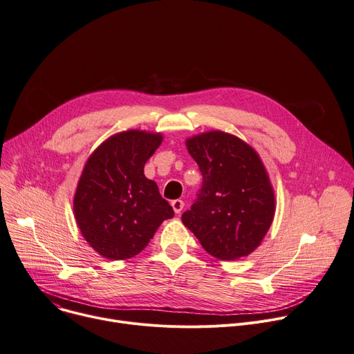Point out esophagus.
Returning a JSON list of instances; mask_svg holds the SVG:
<instances>
[{
	"instance_id": "34e87169",
	"label": "esophagus",
	"mask_w": 354,
	"mask_h": 354,
	"mask_svg": "<svg viewBox=\"0 0 354 354\" xmlns=\"http://www.w3.org/2000/svg\"><path fill=\"white\" fill-rule=\"evenodd\" d=\"M171 205H172V209H174V212H175V213H180V212L183 210V206H185L183 201H180V199H175V201H172V202H171Z\"/></svg>"
}]
</instances>
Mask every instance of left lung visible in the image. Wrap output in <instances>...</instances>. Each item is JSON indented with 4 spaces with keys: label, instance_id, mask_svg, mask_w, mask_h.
Returning a JSON list of instances; mask_svg holds the SVG:
<instances>
[{
    "label": "left lung",
    "instance_id": "left-lung-1",
    "mask_svg": "<svg viewBox=\"0 0 354 354\" xmlns=\"http://www.w3.org/2000/svg\"><path fill=\"white\" fill-rule=\"evenodd\" d=\"M202 174V186L182 223L202 247L223 261L248 255L267 234L275 212L274 192L257 152L221 131L186 141Z\"/></svg>",
    "mask_w": 354,
    "mask_h": 354
}]
</instances>
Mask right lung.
<instances>
[{
    "label": "right lung",
    "instance_id": "add662e5",
    "mask_svg": "<svg viewBox=\"0 0 354 354\" xmlns=\"http://www.w3.org/2000/svg\"><path fill=\"white\" fill-rule=\"evenodd\" d=\"M162 137L125 131L104 141L88 158L75 195V216L86 241L109 260L141 252L174 209L144 165Z\"/></svg>",
    "mask_w": 354,
    "mask_h": 354
}]
</instances>
